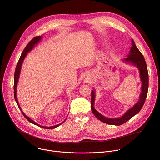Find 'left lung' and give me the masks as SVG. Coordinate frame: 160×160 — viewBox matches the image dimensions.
Masks as SVG:
<instances>
[{"label":"left lung","mask_w":160,"mask_h":160,"mask_svg":"<svg viewBox=\"0 0 160 160\" xmlns=\"http://www.w3.org/2000/svg\"><path fill=\"white\" fill-rule=\"evenodd\" d=\"M132 47L130 48L129 54L128 57L125 58L122 62L127 63H131L133 65H135L138 67V69L139 71L140 78L142 82L141 86V92L139 95V99L138 102L134 105L132 108H130L129 110L126 112L122 116L119 117V118H107L102 114H100L98 112H97L94 108V103L95 100V91H91V110L95 116L97 118L104 123L110 124V125H116L119 126L124 122H127L130 120L132 117L136 115L137 113L139 112L142 107L143 106V104L145 102V100L147 96L148 89V74L147 67L146 64V62L145 58L139 51V49L137 48L136 45L133 39H132Z\"/></svg>","instance_id":"1"}]
</instances>
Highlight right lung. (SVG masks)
Listing matches in <instances>:
<instances>
[{"label":"right lung","instance_id":"1","mask_svg":"<svg viewBox=\"0 0 160 160\" xmlns=\"http://www.w3.org/2000/svg\"><path fill=\"white\" fill-rule=\"evenodd\" d=\"M41 38H42V36H37V37H35L33 39H32L29 43H28V45L26 46V47L24 48L23 52H22L21 55V57L19 58V62L18 63V64H17V66H16V68H15V74H14V86H13V89H14V98H15V101L17 102V104H18V107L20 109V110L21 111L22 113L23 114L24 117L26 118L29 122L34 124L37 126H38V127H41V128H46V129H53V128H55L58 127H59V126L61 125L62 123L64 122L65 121H63V122L58 124H56V125H54V126H52V127H44V126H41L39 124H38V123H36V122L33 121V120H32L30 117H28V116H27L26 115L24 114V113L21 110V107L19 104V102H18V98H17V86H18V81H19V75H20V72H21V66H22V63L23 62V60H24V58L26 57V56L27 55V53L30 51H31V50H32V48L35 47V45H37L38 43V42H39L41 39Z\"/></svg>","mask_w":160,"mask_h":160}]
</instances>
